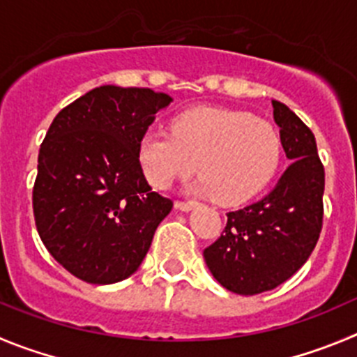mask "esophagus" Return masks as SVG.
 <instances>
[{
  "mask_svg": "<svg viewBox=\"0 0 357 357\" xmlns=\"http://www.w3.org/2000/svg\"><path fill=\"white\" fill-rule=\"evenodd\" d=\"M174 206L178 209H181V211H190V209L195 206V202L194 201H176Z\"/></svg>",
  "mask_w": 357,
  "mask_h": 357,
  "instance_id": "1",
  "label": "esophagus"
}]
</instances>
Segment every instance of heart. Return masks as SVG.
Masks as SVG:
<instances>
[{"label":"heart","instance_id":"heart-1","mask_svg":"<svg viewBox=\"0 0 357 357\" xmlns=\"http://www.w3.org/2000/svg\"><path fill=\"white\" fill-rule=\"evenodd\" d=\"M284 141L273 123L248 111L195 107L171 121V132L149 130L137 146L148 181L169 188L176 179L201 174L197 190L218 204L250 201L271 183Z\"/></svg>","mask_w":357,"mask_h":357}]
</instances>
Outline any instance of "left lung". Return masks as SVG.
<instances>
[{
	"label": "left lung",
	"mask_w": 357,
	"mask_h": 357,
	"mask_svg": "<svg viewBox=\"0 0 357 357\" xmlns=\"http://www.w3.org/2000/svg\"><path fill=\"white\" fill-rule=\"evenodd\" d=\"M292 163L259 202L227 213L224 234L204 250L209 271L227 291L254 296L291 278L314 252L324 218V165L312 130L273 100Z\"/></svg>",
	"instance_id": "obj_1"
}]
</instances>
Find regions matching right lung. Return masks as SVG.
Masks as SVG:
<instances>
[{
    "mask_svg": "<svg viewBox=\"0 0 357 357\" xmlns=\"http://www.w3.org/2000/svg\"><path fill=\"white\" fill-rule=\"evenodd\" d=\"M172 98L100 86L58 112L38 153L33 215L49 254L73 276L107 285L137 271L172 201L153 192L137 146Z\"/></svg>",
    "mask_w": 357,
    "mask_h": 357,
    "instance_id": "add662e5",
    "label": "right lung"
}]
</instances>
